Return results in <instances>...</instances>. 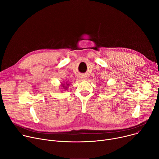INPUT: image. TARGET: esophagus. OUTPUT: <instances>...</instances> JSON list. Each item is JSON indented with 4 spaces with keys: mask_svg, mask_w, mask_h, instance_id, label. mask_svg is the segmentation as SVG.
Listing matches in <instances>:
<instances>
[{
    "mask_svg": "<svg viewBox=\"0 0 159 159\" xmlns=\"http://www.w3.org/2000/svg\"><path fill=\"white\" fill-rule=\"evenodd\" d=\"M81 78H83V79H84V80H85V78H86V77H85V76H83V77H81Z\"/></svg>",
    "mask_w": 159,
    "mask_h": 159,
    "instance_id": "obj_1",
    "label": "esophagus"
}]
</instances>
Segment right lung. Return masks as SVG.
Returning a JSON list of instances; mask_svg holds the SVG:
<instances>
[{"instance_id": "add662e5", "label": "right lung", "mask_w": 159, "mask_h": 159, "mask_svg": "<svg viewBox=\"0 0 159 159\" xmlns=\"http://www.w3.org/2000/svg\"><path fill=\"white\" fill-rule=\"evenodd\" d=\"M66 83V84H65V83H64V84H63V83H61V87H62V89H65V90H67L70 85H69V83Z\"/></svg>"}]
</instances>
